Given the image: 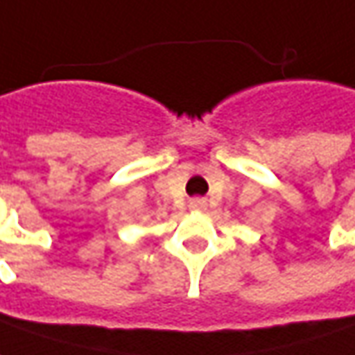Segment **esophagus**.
Segmentation results:
<instances>
[{
    "label": "esophagus",
    "mask_w": 355,
    "mask_h": 355,
    "mask_svg": "<svg viewBox=\"0 0 355 355\" xmlns=\"http://www.w3.org/2000/svg\"><path fill=\"white\" fill-rule=\"evenodd\" d=\"M190 208L192 210H204L206 208V202L202 200V198H194V200L190 202Z\"/></svg>",
    "instance_id": "esophagus-1"
}]
</instances>
